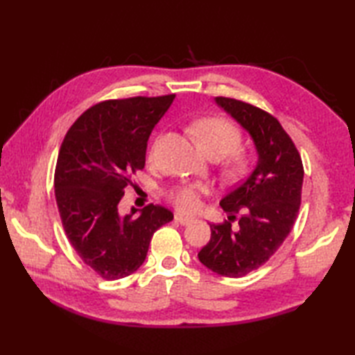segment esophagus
<instances>
[{
	"label": "esophagus",
	"instance_id": "obj_1",
	"mask_svg": "<svg viewBox=\"0 0 355 355\" xmlns=\"http://www.w3.org/2000/svg\"><path fill=\"white\" fill-rule=\"evenodd\" d=\"M173 220H175L177 223H180L182 225H186L189 224L192 221L191 216H184V215H180V214H175V216H173Z\"/></svg>",
	"mask_w": 355,
	"mask_h": 355
}]
</instances>
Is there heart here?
I'll use <instances>...</instances> for the list:
<instances>
[{"label": "heart", "instance_id": "heart-1", "mask_svg": "<svg viewBox=\"0 0 355 355\" xmlns=\"http://www.w3.org/2000/svg\"><path fill=\"white\" fill-rule=\"evenodd\" d=\"M192 132L200 149L206 155H216L220 158L229 154V177H238L244 171L247 160L244 150L236 148L241 141V132L235 125L220 117H209L198 120L193 125ZM169 198L173 206L182 212H195L200 207V187L192 184L178 186L169 192Z\"/></svg>", "mask_w": 355, "mask_h": 355}]
</instances>
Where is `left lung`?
Masks as SVG:
<instances>
[{"mask_svg": "<svg viewBox=\"0 0 355 355\" xmlns=\"http://www.w3.org/2000/svg\"><path fill=\"white\" fill-rule=\"evenodd\" d=\"M215 102L250 134L258 162L250 175L220 201L229 221L210 224V241L198 259L218 275L241 277L266 263L291 232L302 197L304 166L276 117L230 97H215ZM236 213L241 216L233 231Z\"/></svg>", "mask_w": 355, "mask_h": 355, "instance_id": "8db88e82", "label": "left lung"}]
</instances>
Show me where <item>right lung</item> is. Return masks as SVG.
<instances>
[{"label":"right lung","instance_id":"obj_1","mask_svg":"<svg viewBox=\"0 0 355 355\" xmlns=\"http://www.w3.org/2000/svg\"><path fill=\"white\" fill-rule=\"evenodd\" d=\"M175 94L105 101L71 125L59 149L55 197L65 235L89 268L107 281L130 276L146 258L150 238L173 220L158 205L139 216L119 214L131 175L145 168L150 132Z\"/></svg>","mask_w":355,"mask_h":355}]
</instances>
